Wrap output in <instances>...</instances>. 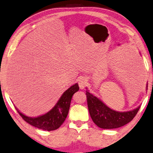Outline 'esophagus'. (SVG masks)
I'll list each match as a JSON object with an SVG mask.
<instances>
[{
    "label": "esophagus",
    "mask_w": 153,
    "mask_h": 153,
    "mask_svg": "<svg viewBox=\"0 0 153 153\" xmlns=\"http://www.w3.org/2000/svg\"><path fill=\"white\" fill-rule=\"evenodd\" d=\"M87 83H88V81L86 79L81 78L79 80V85L80 89H81V90L85 88V87L87 85Z\"/></svg>",
    "instance_id": "esophagus-1"
}]
</instances>
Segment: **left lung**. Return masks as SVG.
Returning <instances> with one entry per match:
<instances>
[{"label":"left lung","instance_id":"obj_1","mask_svg":"<svg viewBox=\"0 0 153 153\" xmlns=\"http://www.w3.org/2000/svg\"><path fill=\"white\" fill-rule=\"evenodd\" d=\"M86 96L91 119L101 128H116L125 125L132 120L140 108L139 106L132 111L126 112L116 111L108 107L97 97L89 92L88 90H86Z\"/></svg>","mask_w":153,"mask_h":153}]
</instances>
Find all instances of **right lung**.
<instances>
[{"label": "right lung", "instance_id": "right-lung-1", "mask_svg": "<svg viewBox=\"0 0 153 153\" xmlns=\"http://www.w3.org/2000/svg\"><path fill=\"white\" fill-rule=\"evenodd\" d=\"M79 85L76 83L63 94L57 104L50 111L37 117H30L25 116L16 108L22 119L30 125L42 130L54 131L60 127L68 114L70 102L75 92L79 91Z\"/></svg>", "mask_w": 153, "mask_h": 153}]
</instances>
